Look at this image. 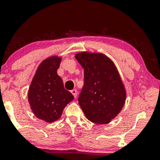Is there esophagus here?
<instances>
[{"mask_svg": "<svg viewBox=\"0 0 160 160\" xmlns=\"http://www.w3.org/2000/svg\"><path fill=\"white\" fill-rule=\"evenodd\" d=\"M71 92L72 93V95H74V98H77V95H78V90L77 89H72V90L71 91Z\"/></svg>", "mask_w": 160, "mask_h": 160, "instance_id": "34e87169", "label": "esophagus"}]
</instances>
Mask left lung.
I'll list each match as a JSON object with an SVG mask.
<instances>
[{"instance_id":"left-lung-1","label":"left lung","mask_w":160,"mask_h":160,"mask_svg":"<svg viewBox=\"0 0 160 160\" xmlns=\"http://www.w3.org/2000/svg\"><path fill=\"white\" fill-rule=\"evenodd\" d=\"M75 58L84 68V86L78 98L80 108L93 123H109L126 102V91L118 70L102 53L78 52Z\"/></svg>"}]
</instances>
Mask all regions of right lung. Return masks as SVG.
<instances>
[{"label":"right lung","mask_w":160,"mask_h":160,"mask_svg":"<svg viewBox=\"0 0 160 160\" xmlns=\"http://www.w3.org/2000/svg\"><path fill=\"white\" fill-rule=\"evenodd\" d=\"M61 56H49L38 66L28 92V99L34 114L47 122H53L61 117L64 108L74 99L64 87L57 74Z\"/></svg>","instance_id":"right-lung-1"}]
</instances>
